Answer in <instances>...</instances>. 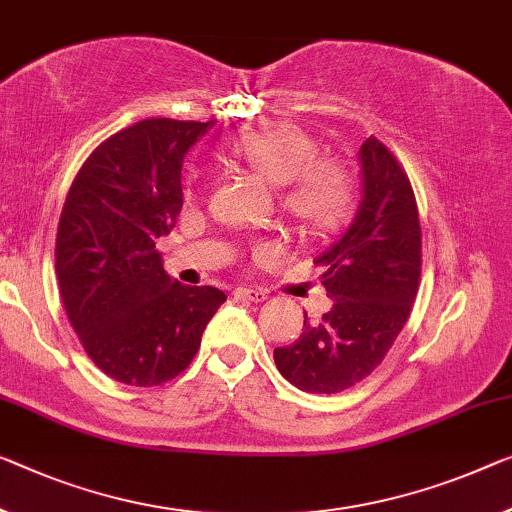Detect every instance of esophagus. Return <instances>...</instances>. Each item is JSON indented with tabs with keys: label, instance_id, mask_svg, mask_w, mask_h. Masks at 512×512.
<instances>
[{
	"label": "esophagus",
	"instance_id": "esophagus-1",
	"mask_svg": "<svg viewBox=\"0 0 512 512\" xmlns=\"http://www.w3.org/2000/svg\"><path fill=\"white\" fill-rule=\"evenodd\" d=\"M235 297H242V300L249 302H265L270 295L263 288H238L235 290Z\"/></svg>",
	"mask_w": 512,
	"mask_h": 512
}]
</instances>
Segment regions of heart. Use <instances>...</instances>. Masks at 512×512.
I'll return each mask as SVG.
<instances>
[{"label":"heart","instance_id":"b5f03b06","mask_svg":"<svg viewBox=\"0 0 512 512\" xmlns=\"http://www.w3.org/2000/svg\"><path fill=\"white\" fill-rule=\"evenodd\" d=\"M226 153L281 187V208L304 233H332L350 215L355 187L348 169L318 157V141L309 132L290 125L251 130L235 137Z\"/></svg>","mask_w":512,"mask_h":512}]
</instances>
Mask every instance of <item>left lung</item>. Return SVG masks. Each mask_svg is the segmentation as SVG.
I'll use <instances>...</instances> for the list:
<instances>
[{
    "instance_id": "left-lung-1",
    "label": "left lung",
    "mask_w": 512,
    "mask_h": 512,
    "mask_svg": "<svg viewBox=\"0 0 512 512\" xmlns=\"http://www.w3.org/2000/svg\"><path fill=\"white\" fill-rule=\"evenodd\" d=\"M361 201L348 229L316 258L334 304L306 320L297 341L274 348L279 373L297 389L338 393L373 373L410 318L421 277V226L410 178L389 148H359Z\"/></svg>"
}]
</instances>
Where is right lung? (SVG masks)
Masks as SVG:
<instances>
[{"label": "right lung", "mask_w": 512, "mask_h": 512, "mask_svg": "<svg viewBox=\"0 0 512 512\" xmlns=\"http://www.w3.org/2000/svg\"><path fill=\"white\" fill-rule=\"evenodd\" d=\"M212 123L146 119L89 155L57 231L61 300L86 355L132 387L183 373L226 295L183 286L162 267L157 238L183 208L180 169Z\"/></svg>", "instance_id": "right-lung-1"}]
</instances>
